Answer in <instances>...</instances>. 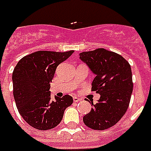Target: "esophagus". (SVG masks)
<instances>
[{
  "mask_svg": "<svg viewBox=\"0 0 151 151\" xmlns=\"http://www.w3.org/2000/svg\"><path fill=\"white\" fill-rule=\"evenodd\" d=\"M73 101H74V102H78V101H81V99L79 97H77V96H74L73 97Z\"/></svg>",
  "mask_w": 151,
  "mask_h": 151,
  "instance_id": "34e87169",
  "label": "esophagus"
}]
</instances>
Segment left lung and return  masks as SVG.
<instances>
[{
    "label": "left lung",
    "mask_w": 151,
    "mask_h": 151,
    "mask_svg": "<svg viewBox=\"0 0 151 151\" xmlns=\"http://www.w3.org/2000/svg\"><path fill=\"white\" fill-rule=\"evenodd\" d=\"M80 59L96 75L91 91L101 96L91 112L83 117L87 127L104 130L115 125L124 116L130 102L133 79L129 63L119 54L96 49L82 52Z\"/></svg>",
    "instance_id": "obj_1"
}]
</instances>
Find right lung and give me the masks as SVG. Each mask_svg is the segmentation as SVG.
I'll list each match as a JSON object with an SVG mask.
<instances>
[{"instance_id": "add662e5", "label": "right lung", "mask_w": 151, "mask_h": 151, "mask_svg": "<svg viewBox=\"0 0 151 151\" xmlns=\"http://www.w3.org/2000/svg\"><path fill=\"white\" fill-rule=\"evenodd\" d=\"M67 52L37 51L22 58L12 73L13 96L18 112L32 128L48 130L63 119L65 108L73 103L72 96H50V82L57 66L72 55Z\"/></svg>"}]
</instances>
